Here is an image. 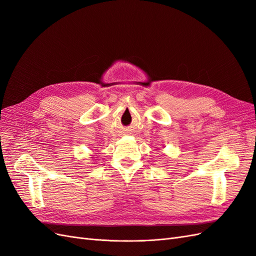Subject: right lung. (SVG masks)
Here are the masks:
<instances>
[{
    "label": "right lung",
    "instance_id": "obj_1",
    "mask_svg": "<svg viewBox=\"0 0 256 256\" xmlns=\"http://www.w3.org/2000/svg\"><path fill=\"white\" fill-rule=\"evenodd\" d=\"M96 158H97V157H96Z\"/></svg>",
    "mask_w": 256,
    "mask_h": 256
}]
</instances>
